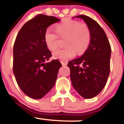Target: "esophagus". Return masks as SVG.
Returning <instances> with one entry per match:
<instances>
[{"instance_id": "esophagus-1", "label": "esophagus", "mask_w": 124, "mask_h": 124, "mask_svg": "<svg viewBox=\"0 0 124 124\" xmlns=\"http://www.w3.org/2000/svg\"><path fill=\"white\" fill-rule=\"evenodd\" d=\"M61 63L62 64V65H66V64H68V61H61Z\"/></svg>"}]
</instances>
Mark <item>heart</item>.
Returning <instances> with one entry per match:
<instances>
[{"mask_svg":"<svg viewBox=\"0 0 124 124\" xmlns=\"http://www.w3.org/2000/svg\"><path fill=\"white\" fill-rule=\"evenodd\" d=\"M56 32L61 37H66V48L54 52L53 58L66 61L74 57L76 53L82 54L86 51L91 41V32L86 24L79 21L66 19L56 25ZM51 28L44 32V39L48 49L54 51L58 48V35Z\"/></svg>","mask_w":124,"mask_h":124,"instance_id":"1","label":"heart"}]
</instances>
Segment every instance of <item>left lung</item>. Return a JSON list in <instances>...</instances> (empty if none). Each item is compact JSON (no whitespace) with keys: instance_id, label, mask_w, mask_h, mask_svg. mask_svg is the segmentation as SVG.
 Instances as JSON below:
<instances>
[{"instance_id":"8db88e82","label":"left lung","mask_w":124,"mask_h":124,"mask_svg":"<svg viewBox=\"0 0 124 124\" xmlns=\"http://www.w3.org/2000/svg\"><path fill=\"white\" fill-rule=\"evenodd\" d=\"M75 18L86 23L91 41L84 54L69 61L68 66L75 89L83 98L91 99L99 94L106 84L110 74L111 47L105 31L95 20L85 15Z\"/></svg>"}]
</instances>
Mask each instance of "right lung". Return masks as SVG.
<instances>
[{
    "label": "right lung",
    "mask_w": 124,
    "mask_h": 124,
    "mask_svg": "<svg viewBox=\"0 0 124 124\" xmlns=\"http://www.w3.org/2000/svg\"><path fill=\"white\" fill-rule=\"evenodd\" d=\"M60 19L37 15L19 30L13 47V73L23 93L33 99H41L52 89L62 65L58 60L47 63L52 56L44 42L48 26Z\"/></svg>",
    "instance_id": "1"
}]
</instances>
